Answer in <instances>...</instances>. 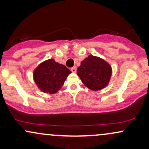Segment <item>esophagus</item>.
I'll return each instance as SVG.
<instances>
[{"mask_svg": "<svg viewBox=\"0 0 149 149\" xmlns=\"http://www.w3.org/2000/svg\"><path fill=\"white\" fill-rule=\"evenodd\" d=\"M71 71H72L73 73H76V68L75 67V66H74V67H72L71 69Z\"/></svg>", "mask_w": 149, "mask_h": 149, "instance_id": "esophagus-1", "label": "esophagus"}]
</instances>
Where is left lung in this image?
I'll use <instances>...</instances> for the list:
<instances>
[{"instance_id": "8db88e82", "label": "left lung", "mask_w": 149, "mask_h": 149, "mask_svg": "<svg viewBox=\"0 0 149 149\" xmlns=\"http://www.w3.org/2000/svg\"><path fill=\"white\" fill-rule=\"evenodd\" d=\"M112 74L111 65L102 58L89 55L81 61L77 75L87 88L97 91L107 86Z\"/></svg>"}]
</instances>
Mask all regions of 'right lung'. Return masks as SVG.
<instances>
[{"instance_id":"add662e5","label":"right lung","mask_w":149,"mask_h":149,"mask_svg":"<svg viewBox=\"0 0 149 149\" xmlns=\"http://www.w3.org/2000/svg\"><path fill=\"white\" fill-rule=\"evenodd\" d=\"M71 71L64 65L47 59L33 71V80L38 88L45 93L54 94L60 90Z\"/></svg>"}]
</instances>
